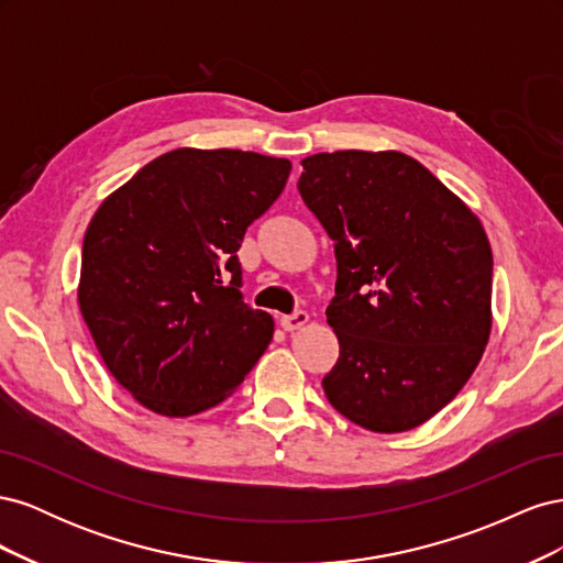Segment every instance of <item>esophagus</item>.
<instances>
[{
	"instance_id": "obj_1",
	"label": "esophagus",
	"mask_w": 563,
	"mask_h": 563,
	"mask_svg": "<svg viewBox=\"0 0 563 563\" xmlns=\"http://www.w3.org/2000/svg\"><path fill=\"white\" fill-rule=\"evenodd\" d=\"M310 321V314L308 312H294V314H284L282 319H279V323H282V329L284 331H298V329H302L305 323Z\"/></svg>"
}]
</instances>
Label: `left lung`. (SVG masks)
Wrapping results in <instances>:
<instances>
[{"instance_id": "8db88e82", "label": "left lung", "mask_w": 563, "mask_h": 563, "mask_svg": "<svg viewBox=\"0 0 563 563\" xmlns=\"http://www.w3.org/2000/svg\"><path fill=\"white\" fill-rule=\"evenodd\" d=\"M300 164V197L338 261L327 321L340 356L323 391L364 430H413L463 389L490 338L482 220L397 150L319 152Z\"/></svg>"}]
</instances>
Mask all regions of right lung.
<instances>
[{
    "instance_id": "right-lung-1",
    "label": "right lung",
    "mask_w": 563,
    "mask_h": 563,
    "mask_svg": "<svg viewBox=\"0 0 563 563\" xmlns=\"http://www.w3.org/2000/svg\"><path fill=\"white\" fill-rule=\"evenodd\" d=\"M291 162L178 147L108 195L84 234L79 312L108 371L166 418L225 401L275 319L242 300L236 251L282 195Z\"/></svg>"
}]
</instances>
